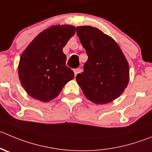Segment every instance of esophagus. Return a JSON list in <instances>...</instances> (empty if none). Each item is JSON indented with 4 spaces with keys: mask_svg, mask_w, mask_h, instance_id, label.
<instances>
[{
    "mask_svg": "<svg viewBox=\"0 0 152 152\" xmlns=\"http://www.w3.org/2000/svg\"><path fill=\"white\" fill-rule=\"evenodd\" d=\"M73 71H74V73H75V76H76L77 74H79V73H82V69L80 68H76L73 70Z\"/></svg>",
    "mask_w": 152,
    "mask_h": 152,
    "instance_id": "34e87169",
    "label": "esophagus"
}]
</instances>
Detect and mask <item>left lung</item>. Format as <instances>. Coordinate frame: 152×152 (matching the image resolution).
<instances>
[{
  "instance_id": "obj_1",
  "label": "left lung",
  "mask_w": 152,
  "mask_h": 152,
  "mask_svg": "<svg viewBox=\"0 0 152 152\" xmlns=\"http://www.w3.org/2000/svg\"><path fill=\"white\" fill-rule=\"evenodd\" d=\"M76 33L88 58L84 71L76 79L85 96L96 104L118 98L127 87L129 67L117 42L91 26L76 28Z\"/></svg>"
}]
</instances>
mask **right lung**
I'll return each instance as SVG.
<instances>
[{
	"mask_svg": "<svg viewBox=\"0 0 152 152\" xmlns=\"http://www.w3.org/2000/svg\"><path fill=\"white\" fill-rule=\"evenodd\" d=\"M76 32L70 25L53 26L37 35L20 56L18 76L22 86L32 98L42 102L53 99L74 78L66 66L63 48Z\"/></svg>",
	"mask_w": 152,
	"mask_h": 152,
	"instance_id": "add662e5",
	"label": "right lung"
}]
</instances>
